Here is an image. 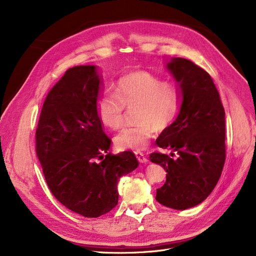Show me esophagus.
<instances>
[{"label":"esophagus","mask_w":256,"mask_h":256,"mask_svg":"<svg viewBox=\"0 0 256 256\" xmlns=\"http://www.w3.org/2000/svg\"><path fill=\"white\" fill-rule=\"evenodd\" d=\"M135 154H136V158H138V160L140 163H144L146 164L147 162H148V160H147V158L145 156V154L141 152H135Z\"/></svg>","instance_id":"obj_1"}]
</instances>
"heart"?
Instances as JSON below:
<instances>
[{"mask_svg":"<svg viewBox=\"0 0 256 256\" xmlns=\"http://www.w3.org/2000/svg\"><path fill=\"white\" fill-rule=\"evenodd\" d=\"M114 88L115 94L104 93L96 102L98 115L104 126L119 128L124 124L126 106H136L137 124L124 128L116 136L118 150L145 148L158 128L170 126L180 113L178 88L147 70H132L122 74Z\"/></svg>","mask_w":256,"mask_h":256,"instance_id":"obj_1","label":"heart"}]
</instances>
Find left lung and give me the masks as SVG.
<instances>
[{"mask_svg":"<svg viewBox=\"0 0 256 256\" xmlns=\"http://www.w3.org/2000/svg\"><path fill=\"white\" fill-rule=\"evenodd\" d=\"M166 68L178 83L182 102L176 119L156 141L172 152H154L150 158L167 172L166 182L156 189V201L173 210H186L206 199L221 176L225 111L204 70L184 58H171Z\"/></svg>","mask_w":256,"mask_h":256,"instance_id":"8db88e82","label":"left lung"}]
</instances>
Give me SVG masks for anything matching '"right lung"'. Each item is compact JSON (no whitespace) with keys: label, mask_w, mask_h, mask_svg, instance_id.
I'll list each match as a JSON object with an SVG mask.
<instances>
[{"label":"right lung","mask_w":256,"mask_h":256,"mask_svg":"<svg viewBox=\"0 0 256 256\" xmlns=\"http://www.w3.org/2000/svg\"><path fill=\"white\" fill-rule=\"evenodd\" d=\"M96 65L66 70L48 92L36 130V154L52 195L65 208L98 218L118 204L117 184L139 163L132 152H109L96 102Z\"/></svg>","instance_id":"1"}]
</instances>
